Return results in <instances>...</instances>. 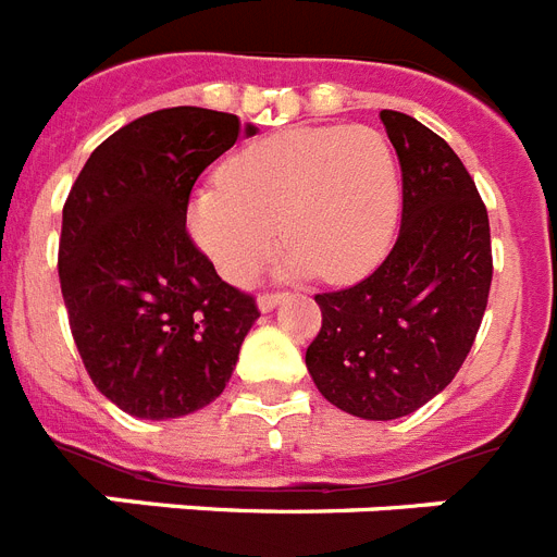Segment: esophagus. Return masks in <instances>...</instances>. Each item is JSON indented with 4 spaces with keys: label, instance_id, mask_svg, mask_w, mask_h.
Here are the masks:
<instances>
[{
    "label": "esophagus",
    "instance_id": "34e87169",
    "mask_svg": "<svg viewBox=\"0 0 557 557\" xmlns=\"http://www.w3.org/2000/svg\"><path fill=\"white\" fill-rule=\"evenodd\" d=\"M280 300H286V292H265L257 297V306H260V311H271Z\"/></svg>",
    "mask_w": 557,
    "mask_h": 557
}]
</instances>
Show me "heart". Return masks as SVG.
Listing matches in <instances>:
<instances>
[{
	"mask_svg": "<svg viewBox=\"0 0 557 557\" xmlns=\"http://www.w3.org/2000/svg\"><path fill=\"white\" fill-rule=\"evenodd\" d=\"M399 175L373 127H292L237 149L218 184L195 191L189 228L228 283H249L280 232L288 269L354 283L391 249Z\"/></svg>",
	"mask_w": 557,
	"mask_h": 557,
	"instance_id": "1",
	"label": "heart"
}]
</instances>
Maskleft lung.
<instances>
[{"mask_svg": "<svg viewBox=\"0 0 557 557\" xmlns=\"http://www.w3.org/2000/svg\"><path fill=\"white\" fill-rule=\"evenodd\" d=\"M382 124L401 166V226L357 286L314 294L320 334L306 366L320 394L359 419H399L465 366L493 283L490 218L461 158L396 110Z\"/></svg>", "mask_w": 557, "mask_h": 557, "instance_id": "1", "label": "left lung"}]
</instances>
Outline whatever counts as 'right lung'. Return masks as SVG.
Segmentation results:
<instances>
[{
	"label": "right lung",
	"mask_w": 557,
	"mask_h": 557,
	"mask_svg": "<svg viewBox=\"0 0 557 557\" xmlns=\"http://www.w3.org/2000/svg\"><path fill=\"white\" fill-rule=\"evenodd\" d=\"M232 112L170 107L92 149L64 200L59 283L92 385L124 413L175 419L226 387L260 317L186 228L200 172L235 147Z\"/></svg>",
	"instance_id": "obj_1"
}]
</instances>
